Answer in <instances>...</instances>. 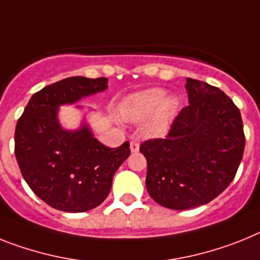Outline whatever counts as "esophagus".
Returning a JSON list of instances; mask_svg holds the SVG:
<instances>
[{"instance_id":"34e87169","label":"esophagus","mask_w":260,"mask_h":260,"mask_svg":"<svg viewBox=\"0 0 260 260\" xmlns=\"http://www.w3.org/2000/svg\"><path fill=\"white\" fill-rule=\"evenodd\" d=\"M130 150L132 152H137L139 150V143L137 141H132L130 142Z\"/></svg>"}]
</instances>
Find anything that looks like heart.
Masks as SVG:
<instances>
[{"instance_id": "1", "label": "heart", "mask_w": 260, "mask_h": 260, "mask_svg": "<svg viewBox=\"0 0 260 260\" xmlns=\"http://www.w3.org/2000/svg\"><path fill=\"white\" fill-rule=\"evenodd\" d=\"M177 103L172 97L166 99V90L151 88L132 96L121 106V115L126 121L139 122L148 118L145 126L147 134H159L170 123Z\"/></svg>"}]
</instances>
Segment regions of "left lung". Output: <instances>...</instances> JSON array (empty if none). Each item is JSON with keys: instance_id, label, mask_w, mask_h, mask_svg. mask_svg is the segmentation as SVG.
<instances>
[{"instance_id": "obj_1", "label": "left lung", "mask_w": 260, "mask_h": 260, "mask_svg": "<svg viewBox=\"0 0 260 260\" xmlns=\"http://www.w3.org/2000/svg\"><path fill=\"white\" fill-rule=\"evenodd\" d=\"M189 105L164 138L145 141L146 188L159 205L185 210L216 199L236 177L245 150L241 112L216 86L187 79Z\"/></svg>"}]
</instances>
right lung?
<instances>
[{"mask_svg": "<svg viewBox=\"0 0 260 260\" xmlns=\"http://www.w3.org/2000/svg\"><path fill=\"white\" fill-rule=\"evenodd\" d=\"M108 88V79L67 77L34 93L19 117L14 152L31 190L47 205L70 213L86 212L108 197L115 171L130 155V143L117 148L100 143L84 125L63 130L57 108Z\"/></svg>", "mask_w": 260, "mask_h": 260, "instance_id": "1", "label": "right lung"}]
</instances>
